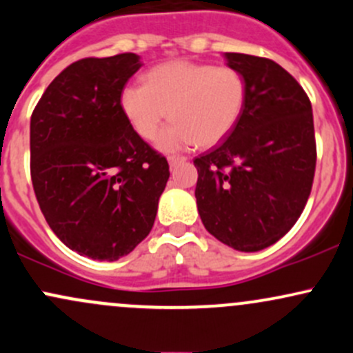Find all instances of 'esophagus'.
Instances as JSON below:
<instances>
[{
  "label": "esophagus",
  "instance_id": "esophagus-1",
  "mask_svg": "<svg viewBox=\"0 0 353 353\" xmlns=\"http://www.w3.org/2000/svg\"><path fill=\"white\" fill-rule=\"evenodd\" d=\"M168 161H169V164L174 168V165H179V164H183V162L188 161V157H184V156H169Z\"/></svg>",
  "mask_w": 353,
  "mask_h": 353
}]
</instances>
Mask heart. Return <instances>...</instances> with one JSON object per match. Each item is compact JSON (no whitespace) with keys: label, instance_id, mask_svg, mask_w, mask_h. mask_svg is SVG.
I'll use <instances>...</instances> for the list:
<instances>
[{"label":"heart","instance_id":"b5f03b06","mask_svg":"<svg viewBox=\"0 0 353 353\" xmlns=\"http://www.w3.org/2000/svg\"><path fill=\"white\" fill-rule=\"evenodd\" d=\"M246 102L248 82L239 70L188 60L157 65L144 85H129L120 95L123 115L145 141L156 137L169 112L174 122L157 141L164 150L216 145L238 125Z\"/></svg>","mask_w":353,"mask_h":353}]
</instances>
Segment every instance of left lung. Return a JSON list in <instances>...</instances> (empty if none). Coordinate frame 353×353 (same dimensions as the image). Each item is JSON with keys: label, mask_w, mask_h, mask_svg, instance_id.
<instances>
[{"label": "left lung", "mask_w": 353, "mask_h": 353, "mask_svg": "<svg viewBox=\"0 0 353 353\" xmlns=\"http://www.w3.org/2000/svg\"><path fill=\"white\" fill-rule=\"evenodd\" d=\"M248 82L234 130L194 159L196 203L204 228L238 251L283 238L303 212L316 165L307 92L270 58L226 53Z\"/></svg>", "instance_id": "1"}]
</instances>
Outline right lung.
<instances>
[{"mask_svg": "<svg viewBox=\"0 0 353 353\" xmlns=\"http://www.w3.org/2000/svg\"><path fill=\"white\" fill-rule=\"evenodd\" d=\"M135 53L75 61L48 85L30 122V172L46 223L79 254L115 261L154 226L168 159L123 115Z\"/></svg>", "mask_w": 353, "mask_h": 353, "instance_id": "right-lung-1", "label": "right lung"}]
</instances>
